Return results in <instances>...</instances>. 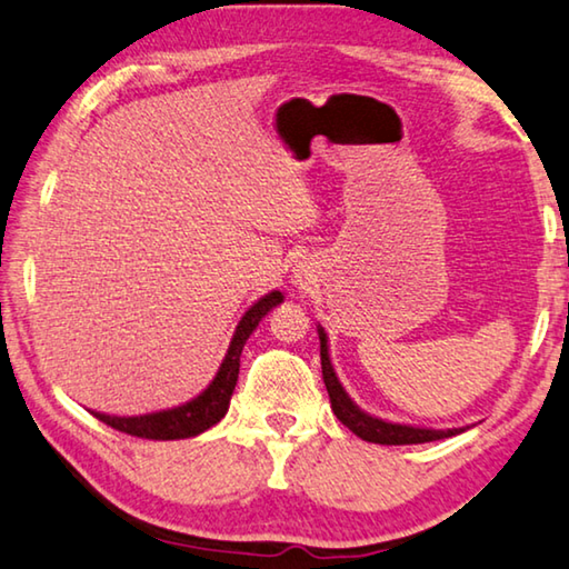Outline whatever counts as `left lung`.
<instances>
[{
  "label": "left lung",
  "instance_id": "left-lung-1",
  "mask_svg": "<svg viewBox=\"0 0 569 569\" xmlns=\"http://www.w3.org/2000/svg\"><path fill=\"white\" fill-rule=\"evenodd\" d=\"M319 339H321V375L331 400V410L351 432H355V436L380 446H412V443H430V440H443L463 432V428L432 430V428L400 426V422H385L380 418H372V415L362 412L355 402L349 400L345 387H341V382L337 380V372H333L331 359H329L327 333H323V329H319Z\"/></svg>",
  "mask_w": 569,
  "mask_h": 569
}]
</instances>
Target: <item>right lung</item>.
Segmentation results:
<instances>
[{"instance_id":"add662e5","label":"right lung","mask_w":569,"mask_h":569,"mask_svg":"<svg viewBox=\"0 0 569 569\" xmlns=\"http://www.w3.org/2000/svg\"><path fill=\"white\" fill-rule=\"evenodd\" d=\"M278 303H283L281 291L268 293L258 303L250 306L246 317H242L238 323L236 337L230 341V349L222 359L218 375H214L210 387H207L202 395H197L194 400H189L171 410L137 415V418H119V415H103V412H93V415L101 422H106V426H111L113 430H121L126 436H137L147 440H179V438L200 436V432H204L207 428H212L214 422H220L224 418V412H228L230 395L238 385L242 347H246L250 333L256 331L260 319H263L270 309H276Z\"/></svg>"}]
</instances>
